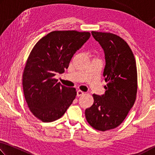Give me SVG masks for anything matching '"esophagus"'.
<instances>
[{
	"label": "esophagus",
	"instance_id": "34e87169",
	"mask_svg": "<svg viewBox=\"0 0 155 155\" xmlns=\"http://www.w3.org/2000/svg\"><path fill=\"white\" fill-rule=\"evenodd\" d=\"M84 92L82 91L79 90V91H78L77 92V96H78V97L82 96V95H84Z\"/></svg>",
	"mask_w": 155,
	"mask_h": 155
}]
</instances>
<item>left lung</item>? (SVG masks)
<instances>
[{
    "mask_svg": "<svg viewBox=\"0 0 155 155\" xmlns=\"http://www.w3.org/2000/svg\"><path fill=\"white\" fill-rule=\"evenodd\" d=\"M105 52L104 77L107 86L101 96L93 94L94 103L85 110L86 120L101 131L115 129L134 106L137 96L136 62L131 49L123 38L110 32L92 31Z\"/></svg>",
    "mask_w": 155,
    "mask_h": 155,
    "instance_id": "left-lung-1",
    "label": "left lung"
}]
</instances>
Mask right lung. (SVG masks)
<instances>
[{
	"mask_svg": "<svg viewBox=\"0 0 155 155\" xmlns=\"http://www.w3.org/2000/svg\"><path fill=\"white\" fill-rule=\"evenodd\" d=\"M91 37L89 32L55 31L42 37L32 48L22 75L23 91L29 110L44 123L61 118L77 91L54 78L69 67L73 56Z\"/></svg>",
	"mask_w": 155,
	"mask_h": 155,
	"instance_id": "obj_1",
	"label": "right lung"
}]
</instances>
